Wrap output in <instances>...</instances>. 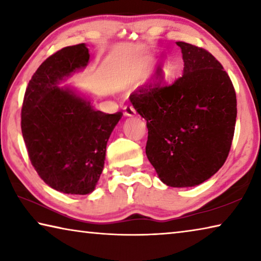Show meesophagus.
Segmentation results:
<instances>
[{"instance_id": "34e87169", "label": "esophagus", "mask_w": 261, "mask_h": 261, "mask_svg": "<svg viewBox=\"0 0 261 261\" xmlns=\"http://www.w3.org/2000/svg\"><path fill=\"white\" fill-rule=\"evenodd\" d=\"M124 115L125 116H135L136 110L132 106H125L124 107Z\"/></svg>"}]
</instances>
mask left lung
Returning a JSON list of instances; mask_svg holds the SVG:
<instances>
[{
	"label": "left lung",
	"instance_id": "8db88e82",
	"mask_svg": "<svg viewBox=\"0 0 261 261\" xmlns=\"http://www.w3.org/2000/svg\"><path fill=\"white\" fill-rule=\"evenodd\" d=\"M184 71L168 84L162 71L130 94L147 121L146 155L168 187H194L226 162L235 132V88L208 50L177 41Z\"/></svg>",
	"mask_w": 261,
	"mask_h": 261
}]
</instances>
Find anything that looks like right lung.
<instances>
[{
  "label": "right lung",
  "instance_id": "right-lung-1",
  "mask_svg": "<svg viewBox=\"0 0 261 261\" xmlns=\"http://www.w3.org/2000/svg\"><path fill=\"white\" fill-rule=\"evenodd\" d=\"M88 60L84 43L54 53L31 78L21 107V134L31 163L43 182L68 194L93 191L108 138L123 115L95 110L90 101L57 86Z\"/></svg>",
  "mask_w": 261,
  "mask_h": 261
}]
</instances>
